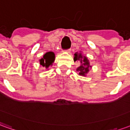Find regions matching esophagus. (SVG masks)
<instances>
[{
    "label": "esophagus",
    "mask_w": 130,
    "mask_h": 130,
    "mask_svg": "<svg viewBox=\"0 0 130 130\" xmlns=\"http://www.w3.org/2000/svg\"><path fill=\"white\" fill-rule=\"evenodd\" d=\"M65 51H67V52H68V53H70L71 51V48H69V49H68V50H66Z\"/></svg>",
    "instance_id": "esophagus-1"
}]
</instances>
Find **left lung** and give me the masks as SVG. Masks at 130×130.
Segmentation results:
<instances>
[{
	"label": "left lung",
	"mask_w": 130,
	"mask_h": 130,
	"mask_svg": "<svg viewBox=\"0 0 130 130\" xmlns=\"http://www.w3.org/2000/svg\"><path fill=\"white\" fill-rule=\"evenodd\" d=\"M74 61H77L80 62V66L77 68L76 71L79 72V75L85 76L86 74L89 72L90 68L91 66L89 63V60L86 56H84L82 53H78L76 52L74 56Z\"/></svg>",
	"instance_id": "1"
}]
</instances>
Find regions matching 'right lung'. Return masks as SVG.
<instances>
[{"label":"right lung","instance_id":"1","mask_svg":"<svg viewBox=\"0 0 130 130\" xmlns=\"http://www.w3.org/2000/svg\"><path fill=\"white\" fill-rule=\"evenodd\" d=\"M55 60V54L52 51H49L46 53L43 57L40 60V65H42L43 67H44L46 70H48V68L52 65V63L54 62Z\"/></svg>","mask_w":130,"mask_h":130}]
</instances>
